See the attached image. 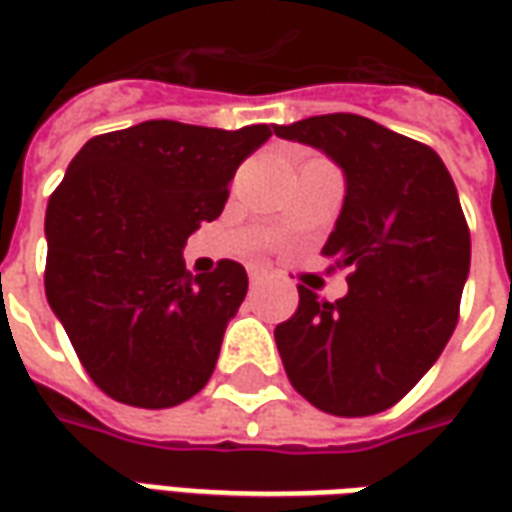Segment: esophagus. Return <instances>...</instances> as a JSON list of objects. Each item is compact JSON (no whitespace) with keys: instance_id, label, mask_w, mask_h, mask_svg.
I'll list each match as a JSON object with an SVG mask.
<instances>
[{"instance_id":"34e87169","label":"esophagus","mask_w":512,"mask_h":512,"mask_svg":"<svg viewBox=\"0 0 512 512\" xmlns=\"http://www.w3.org/2000/svg\"><path fill=\"white\" fill-rule=\"evenodd\" d=\"M263 279H266V268H260V266L249 268V282H252V285H260Z\"/></svg>"}]
</instances>
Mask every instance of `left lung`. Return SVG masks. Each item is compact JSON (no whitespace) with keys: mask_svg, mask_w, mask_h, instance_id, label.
<instances>
[{"mask_svg":"<svg viewBox=\"0 0 512 512\" xmlns=\"http://www.w3.org/2000/svg\"><path fill=\"white\" fill-rule=\"evenodd\" d=\"M274 134L332 158L343 211L323 255L351 268L343 299L299 285V310L274 329L296 392L337 417L395 406L455 332L472 241L444 161L359 115H318Z\"/></svg>","mask_w":512,"mask_h":512,"instance_id":"1","label":"left lung"}]
</instances>
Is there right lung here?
I'll list each match as a JSON object with an SVG mask.
<instances>
[{
	"mask_svg": "<svg viewBox=\"0 0 512 512\" xmlns=\"http://www.w3.org/2000/svg\"><path fill=\"white\" fill-rule=\"evenodd\" d=\"M268 136L147 120L93 136L68 164L46 211V299L109 397L169 408L208 384L249 279L235 260L194 277L183 246Z\"/></svg>",
	"mask_w": 512,
	"mask_h": 512,
	"instance_id": "obj_1",
	"label": "right lung"
}]
</instances>
